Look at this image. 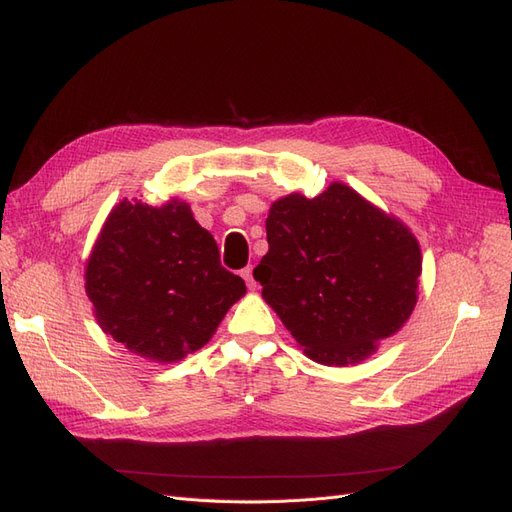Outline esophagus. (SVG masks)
Returning <instances> with one entry per match:
<instances>
[{"instance_id": "1", "label": "esophagus", "mask_w": 512, "mask_h": 512, "mask_svg": "<svg viewBox=\"0 0 512 512\" xmlns=\"http://www.w3.org/2000/svg\"><path fill=\"white\" fill-rule=\"evenodd\" d=\"M241 277H243V280H245L247 288H250V290H256V280H254V273H252V267H245V269L241 271Z\"/></svg>"}]
</instances>
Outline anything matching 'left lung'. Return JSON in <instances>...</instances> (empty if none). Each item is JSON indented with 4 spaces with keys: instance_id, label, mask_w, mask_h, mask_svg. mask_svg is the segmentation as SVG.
I'll return each instance as SVG.
<instances>
[{
    "instance_id": "8db88e82",
    "label": "left lung",
    "mask_w": 512,
    "mask_h": 512,
    "mask_svg": "<svg viewBox=\"0 0 512 512\" xmlns=\"http://www.w3.org/2000/svg\"><path fill=\"white\" fill-rule=\"evenodd\" d=\"M267 241L254 269L262 299L312 361L359 363L410 318L421 247L408 226L348 185L275 200Z\"/></svg>"
}]
</instances>
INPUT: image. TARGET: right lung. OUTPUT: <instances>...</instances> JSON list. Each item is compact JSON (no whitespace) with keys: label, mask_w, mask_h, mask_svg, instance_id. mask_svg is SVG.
Masks as SVG:
<instances>
[{"label":"right lung","mask_w":512,"mask_h":512,"mask_svg":"<svg viewBox=\"0 0 512 512\" xmlns=\"http://www.w3.org/2000/svg\"><path fill=\"white\" fill-rule=\"evenodd\" d=\"M85 290L106 335L143 359L175 363L209 342L245 282L222 267L188 203L123 198L87 260Z\"/></svg>","instance_id":"obj_1"}]
</instances>
